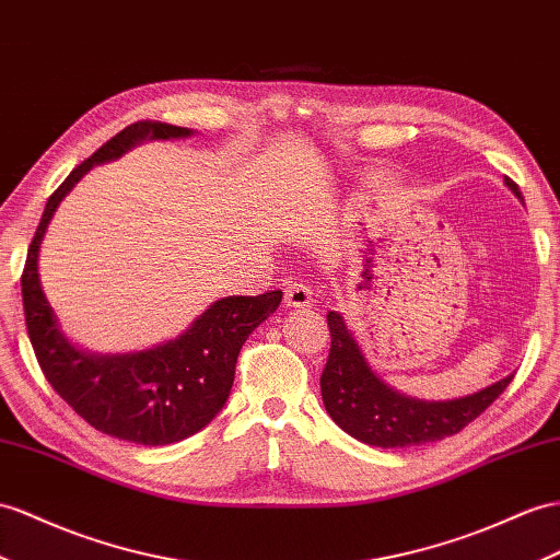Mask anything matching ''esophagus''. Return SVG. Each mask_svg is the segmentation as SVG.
<instances>
[{"label":"esophagus","mask_w":560,"mask_h":560,"mask_svg":"<svg viewBox=\"0 0 560 560\" xmlns=\"http://www.w3.org/2000/svg\"><path fill=\"white\" fill-rule=\"evenodd\" d=\"M283 303H285V307H293V310L312 307L314 305L312 289L303 281H289V285H285V293H283Z\"/></svg>","instance_id":"1"}]
</instances>
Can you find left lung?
Here are the masks:
<instances>
[{"instance_id":"1","label":"left lung","mask_w":560,"mask_h":560,"mask_svg":"<svg viewBox=\"0 0 560 560\" xmlns=\"http://www.w3.org/2000/svg\"><path fill=\"white\" fill-rule=\"evenodd\" d=\"M504 184L523 203L518 186L509 177ZM326 322L331 352L322 374L324 407L338 428L371 447H411L450 438L478 419L513 381L509 374L478 393L454 399L409 397L376 374L340 312H328Z\"/></svg>"}]
</instances>
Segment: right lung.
Returning <instances> with one entry per match:
<instances>
[{
    "instance_id": "add662e5",
    "label": "right lung",
    "mask_w": 560,
    "mask_h": 560,
    "mask_svg": "<svg viewBox=\"0 0 560 560\" xmlns=\"http://www.w3.org/2000/svg\"><path fill=\"white\" fill-rule=\"evenodd\" d=\"M194 135L189 127L135 122L108 139L49 196L21 279L27 336L51 388L96 430L147 447L179 442L218 417L232 393L243 342L277 312L283 293L220 298L177 338L137 352L98 354L61 328L39 281V248L56 208L94 165L118 161L143 141Z\"/></svg>"
}]
</instances>
